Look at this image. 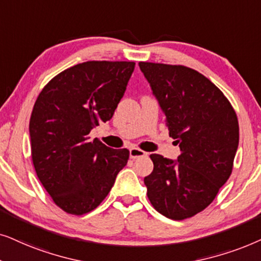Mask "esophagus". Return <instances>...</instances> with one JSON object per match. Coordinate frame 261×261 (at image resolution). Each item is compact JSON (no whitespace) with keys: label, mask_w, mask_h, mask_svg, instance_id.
Listing matches in <instances>:
<instances>
[{"label":"esophagus","mask_w":261,"mask_h":261,"mask_svg":"<svg viewBox=\"0 0 261 261\" xmlns=\"http://www.w3.org/2000/svg\"><path fill=\"white\" fill-rule=\"evenodd\" d=\"M142 156H147V152L141 150V149H138V148H131L130 149V158L131 159L142 158Z\"/></svg>","instance_id":"34e87169"}]
</instances>
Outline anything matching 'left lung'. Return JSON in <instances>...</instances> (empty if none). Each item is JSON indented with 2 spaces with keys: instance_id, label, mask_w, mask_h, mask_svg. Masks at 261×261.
Returning a JSON list of instances; mask_svg holds the SVG:
<instances>
[{
  "instance_id": "obj_1",
  "label": "left lung",
  "mask_w": 261,
  "mask_h": 261,
  "mask_svg": "<svg viewBox=\"0 0 261 261\" xmlns=\"http://www.w3.org/2000/svg\"><path fill=\"white\" fill-rule=\"evenodd\" d=\"M166 116L178 160L151 154L144 178L152 206L181 221L209 206L227 182L239 145V121L229 100L205 76L184 65L138 63Z\"/></svg>"
}]
</instances>
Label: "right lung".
<instances>
[{
  "label": "right lung",
  "instance_id": "right-lung-1",
  "mask_svg": "<svg viewBox=\"0 0 261 261\" xmlns=\"http://www.w3.org/2000/svg\"><path fill=\"white\" fill-rule=\"evenodd\" d=\"M134 69V62L76 64L55 76L37 98L30 120L33 166L65 213L94 210L126 166L127 149H112L88 135L112 118Z\"/></svg>",
  "mask_w": 261,
  "mask_h": 261
}]
</instances>
